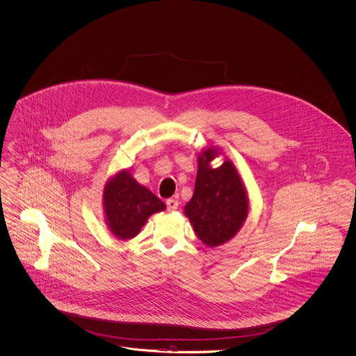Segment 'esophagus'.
Segmentation results:
<instances>
[{
  "instance_id": "34e87169",
  "label": "esophagus",
  "mask_w": 356,
  "mask_h": 356,
  "mask_svg": "<svg viewBox=\"0 0 356 356\" xmlns=\"http://www.w3.org/2000/svg\"><path fill=\"white\" fill-rule=\"evenodd\" d=\"M166 207H168L169 211H176L177 207H179V202H177L176 200H173V198H169V200L166 201Z\"/></svg>"
}]
</instances>
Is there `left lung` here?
<instances>
[{
	"mask_svg": "<svg viewBox=\"0 0 356 356\" xmlns=\"http://www.w3.org/2000/svg\"><path fill=\"white\" fill-rule=\"evenodd\" d=\"M218 148H208L198 155V172L193 198L184 207L198 238L208 247H218L232 240L248 215L245 187L230 161L212 168Z\"/></svg>",
	"mask_w": 356,
	"mask_h": 356,
	"instance_id": "left-lung-1",
	"label": "left lung"
}]
</instances>
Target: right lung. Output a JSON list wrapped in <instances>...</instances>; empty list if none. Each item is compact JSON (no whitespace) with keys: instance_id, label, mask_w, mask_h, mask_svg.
<instances>
[{"instance_id":"right-lung-1","label":"right lung","mask_w":356,"mask_h":356,"mask_svg":"<svg viewBox=\"0 0 356 356\" xmlns=\"http://www.w3.org/2000/svg\"><path fill=\"white\" fill-rule=\"evenodd\" d=\"M102 204L106 225L120 240L136 237L152 213L166 208L155 194L138 184L127 170L119 172L106 183Z\"/></svg>"}]
</instances>
